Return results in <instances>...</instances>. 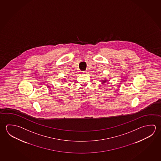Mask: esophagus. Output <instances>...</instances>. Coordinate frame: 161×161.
I'll list each match as a JSON object with an SVG mask.
<instances>
[{
	"instance_id": "esophagus-1",
	"label": "esophagus",
	"mask_w": 161,
	"mask_h": 161,
	"mask_svg": "<svg viewBox=\"0 0 161 161\" xmlns=\"http://www.w3.org/2000/svg\"><path fill=\"white\" fill-rule=\"evenodd\" d=\"M87 74V71H83V72H82V74Z\"/></svg>"
}]
</instances>
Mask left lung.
<instances>
[{
	"mask_svg": "<svg viewBox=\"0 0 161 161\" xmlns=\"http://www.w3.org/2000/svg\"><path fill=\"white\" fill-rule=\"evenodd\" d=\"M107 81H107V79L103 80H102V83H105Z\"/></svg>",
	"mask_w": 161,
	"mask_h": 161,
	"instance_id": "obj_1",
	"label": "left lung"
}]
</instances>
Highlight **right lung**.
Segmentation results:
<instances>
[{"label":"right lung","instance_id":"right-lung-1","mask_svg":"<svg viewBox=\"0 0 161 161\" xmlns=\"http://www.w3.org/2000/svg\"><path fill=\"white\" fill-rule=\"evenodd\" d=\"M63 81H64V82H66L67 81H66V80L65 79H62Z\"/></svg>","mask_w":161,"mask_h":161}]
</instances>
